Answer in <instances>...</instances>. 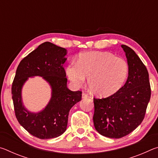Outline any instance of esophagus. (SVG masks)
<instances>
[{
    "mask_svg": "<svg viewBox=\"0 0 158 158\" xmlns=\"http://www.w3.org/2000/svg\"><path fill=\"white\" fill-rule=\"evenodd\" d=\"M88 97H89V95H88L86 93H82V98L85 99V98H87Z\"/></svg>",
    "mask_w": 158,
    "mask_h": 158,
    "instance_id": "obj_1",
    "label": "esophagus"
}]
</instances>
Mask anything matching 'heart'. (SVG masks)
Wrapping results in <instances>:
<instances>
[{
    "label": "heart",
    "instance_id": "heart-1",
    "mask_svg": "<svg viewBox=\"0 0 158 158\" xmlns=\"http://www.w3.org/2000/svg\"><path fill=\"white\" fill-rule=\"evenodd\" d=\"M128 73L129 66L126 60L106 52L82 53L77 64H69L65 69L67 77L74 86H81L88 77L90 90L102 98L120 90L126 81Z\"/></svg>",
    "mask_w": 158,
    "mask_h": 158
}]
</instances>
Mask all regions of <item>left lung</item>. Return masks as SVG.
Here are the masks:
<instances>
[{
    "label": "left lung",
    "mask_w": 158,
    "mask_h": 158,
    "mask_svg": "<svg viewBox=\"0 0 158 158\" xmlns=\"http://www.w3.org/2000/svg\"><path fill=\"white\" fill-rule=\"evenodd\" d=\"M121 47L129 66L126 82L109 97L93 100L95 130L101 135L112 139L129 135L141 123L151 94L146 66L130 47L125 44Z\"/></svg>",
    "instance_id": "8db88e82"
}]
</instances>
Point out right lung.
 I'll use <instances>...</instances> for the list:
<instances>
[{
    "instance_id": "add662e5",
    "label": "right lung",
    "mask_w": 158,
    "mask_h": 158,
    "mask_svg": "<svg viewBox=\"0 0 158 158\" xmlns=\"http://www.w3.org/2000/svg\"><path fill=\"white\" fill-rule=\"evenodd\" d=\"M66 49L49 42L39 45L21 61L12 86V97L17 121L26 130L41 139L56 138L65 132L71 108L81 100V92L67 86L63 64ZM42 77L50 85L51 98L41 111L28 110L22 100V88L28 78Z\"/></svg>"
}]
</instances>
